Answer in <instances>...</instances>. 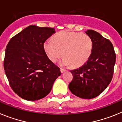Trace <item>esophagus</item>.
<instances>
[{"instance_id":"esophagus-1","label":"esophagus","mask_w":122,"mask_h":122,"mask_svg":"<svg viewBox=\"0 0 122 122\" xmlns=\"http://www.w3.org/2000/svg\"><path fill=\"white\" fill-rule=\"evenodd\" d=\"M60 71H61V73H63V72H64L66 71V70L64 69H62V68L60 69Z\"/></svg>"}]
</instances>
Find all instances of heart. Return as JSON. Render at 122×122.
<instances>
[{"instance_id": "b5f03b06", "label": "heart", "mask_w": 122, "mask_h": 122, "mask_svg": "<svg viewBox=\"0 0 122 122\" xmlns=\"http://www.w3.org/2000/svg\"><path fill=\"white\" fill-rule=\"evenodd\" d=\"M92 38L87 34L72 31L58 32L51 39L46 40L43 48L50 60L56 62L62 55V66L79 67L87 61L93 50Z\"/></svg>"}]
</instances>
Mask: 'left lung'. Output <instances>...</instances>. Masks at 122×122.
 Returning <instances> with one entry per match:
<instances>
[{
	"mask_svg": "<svg viewBox=\"0 0 122 122\" xmlns=\"http://www.w3.org/2000/svg\"><path fill=\"white\" fill-rule=\"evenodd\" d=\"M85 33L93 41L92 54L83 66L71 71L74 78L69 88L79 98L92 99L99 96L111 83L116 55L109 40L95 30H87Z\"/></svg>",
	"mask_w": 122,
	"mask_h": 122,
	"instance_id": "left-lung-1",
	"label": "left lung"
}]
</instances>
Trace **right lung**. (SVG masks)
Segmentation results:
<instances>
[{
  "label": "right lung",
  "mask_w": 122,
  "mask_h": 122,
  "mask_svg": "<svg viewBox=\"0 0 122 122\" xmlns=\"http://www.w3.org/2000/svg\"><path fill=\"white\" fill-rule=\"evenodd\" d=\"M54 28L30 25L13 37L5 50L4 67L16 94L27 101L44 98L61 76L60 68L48 58L43 43Z\"/></svg>",
  "instance_id": "1"
}]
</instances>
